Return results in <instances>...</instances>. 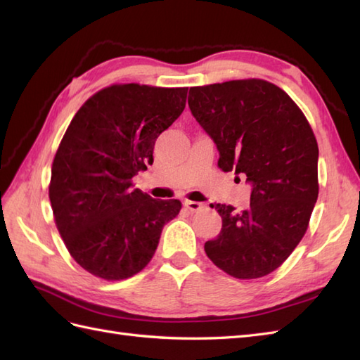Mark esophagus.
Returning a JSON list of instances; mask_svg holds the SVG:
<instances>
[{
	"label": "esophagus",
	"mask_w": 360,
	"mask_h": 360,
	"mask_svg": "<svg viewBox=\"0 0 360 360\" xmlns=\"http://www.w3.org/2000/svg\"><path fill=\"white\" fill-rule=\"evenodd\" d=\"M184 205L188 209V210H192V212H196V210H201L204 205L201 204V202H198V201H186L184 202Z\"/></svg>",
	"instance_id": "1"
}]
</instances>
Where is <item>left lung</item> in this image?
<instances>
[{
	"instance_id": "1",
	"label": "left lung",
	"mask_w": 360,
	"mask_h": 360,
	"mask_svg": "<svg viewBox=\"0 0 360 360\" xmlns=\"http://www.w3.org/2000/svg\"><path fill=\"white\" fill-rule=\"evenodd\" d=\"M188 106L215 142L223 172L246 174L250 204H212L223 219L207 257L235 278H259L292 254L319 196L314 133L285 91L266 80L190 88Z\"/></svg>"
}]
</instances>
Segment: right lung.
<instances>
[{"instance_id":"right-lung-1","label":"right lung","mask_w":360,"mask_h":360,"mask_svg":"<svg viewBox=\"0 0 360 360\" xmlns=\"http://www.w3.org/2000/svg\"><path fill=\"white\" fill-rule=\"evenodd\" d=\"M187 88L112 85L83 103L51 172L60 235L83 269L124 280L150 263L178 200H153L131 179L153 164L158 136L186 108Z\"/></svg>"}]
</instances>
